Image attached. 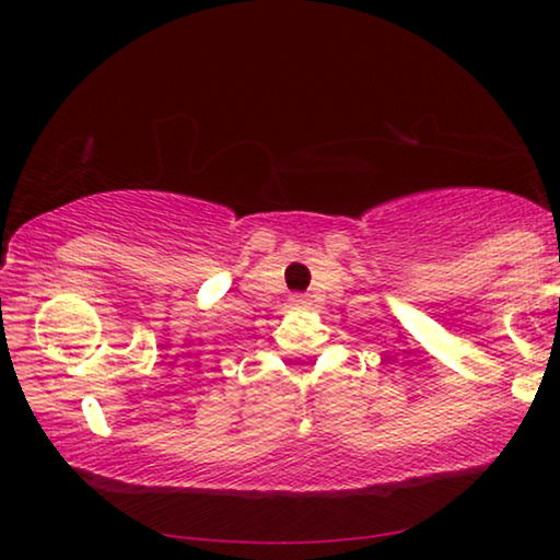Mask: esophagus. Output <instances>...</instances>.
Returning a JSON list of instances; mask_svg holds the SVG:
<instances>
[{"label": "esophagus", "mask_w": 560, "mask_h": 560, "mask_svg": "<svg viewBox=\"0 0 560 560\" xmlns=\"http://www.w3.org/2000/svg\"><path fill=\"white\" fill-rule=\"evenodd\" d=\"M290 305H293V308H305V305H308V298H305V295H290Z\"/></svg>", "instance_id": "1"}]
</instances>
